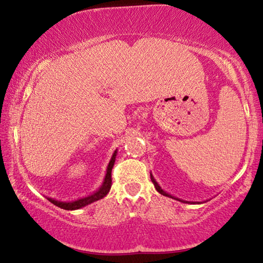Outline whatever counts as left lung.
Returning a JSON list of instances; mask_svg holds the SVG:
<instances>
[{"mask_svg": "<svg viewBox=\"0 0 263 263\" xmlns=\"http://www.w3.org/2000/svg\"><path fill=\"white\" fill-rule=\"evenodd\" d=\"M151 176V181H152V183H154V185H155V187H156V190L158 191V193L160 194V195H163V196H167V197H170V198H174V199H177V201H181V202H183V203H190V202H186V201H183V199H179V198H176V197H174V196H171L170 194H167V193H165V191H164L162 187L159 186V184L156 182V179L154 178V176L152 175H150Z\"/></svg>", "mask_w": 263, "mask_h": 263, "instance_id": "obj_1", "label": "left lung"}]
</instances>
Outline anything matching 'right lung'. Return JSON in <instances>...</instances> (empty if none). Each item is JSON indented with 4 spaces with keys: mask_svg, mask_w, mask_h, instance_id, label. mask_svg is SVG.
Instances as JSON below:
<instances>
[{
    "mask_svg": "<svg viewBox=\"0 0 263 263\" xmlns=\"http://www.w3.org/2000/svg\"><path fill=\"white\" fill-rule=\"evenodd\" d=\"M116 156H117V150L115 151V154H113L112 158H111V160H109V163L107 165L106 176H105V178H104L103 185H101L94 194L87 196V197H82L80 199H77V201H72V202H61V201H57V199L49 198V197H47V199H48L50 203H53L54 205L61 208V209L77 210L85 205L91 204V203L98 201V199L104 198L105 196L109 193V189H111V185H112L111 172H112V167H113V165H115V162H116Z\"/></svg>",
    "mask_w": 263,
    "mask_h": 263,
    "instance_id": "add662e5",
    "label": "right lung"
}]
</instances>
